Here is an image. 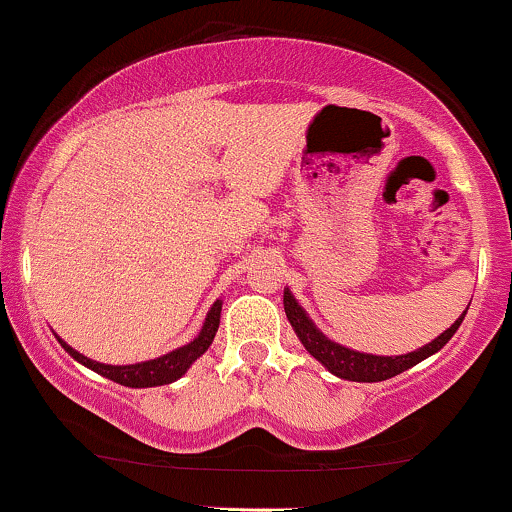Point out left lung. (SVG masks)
I'll use <instances>...</instances> for the list:
<instances>
[{
	"instance_id": "1",
	"label": "left lung",
	"mask_w": 512,
	"mask_h": 512,
	"mask_svg": "<svg viewBox=\"0 0 512 512\" xmlns=\"http://www.w3.org/2000/svg\"><path fill=\"white\" fill-rule=\"evenodd\" d=\"M284 310L286 317H289L293 332L298 334L301 344L308 349L310 356H315L317 361L322 363L330 373L337 375V378L344 380H354V383H380V380L395 378V375L404 373L416 363H421L424 358L433 356L436 351L443 349L445 344L450 342L452 334L457 332V327L462 325L464 315L467 310L457 317L455 322L445 330L440 337L433 339L431 344L421 346V349L411 351V354H402V356H373V354H361V351L346 349V346L332 342L327 339L325 334L315 327V322L310 320L308 313L298 305L296 298L289 289H284Z\"/></svg>"
}]
</instances>
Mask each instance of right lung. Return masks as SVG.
Listing matches in <instances>:
<instances>
[{
    "mask_svg": "<svg viewBox=\"0 0 512 512\" xmlns=\"http://www.w3.org/2000/svg\"><path fill=\"white\" fill-rule=\"evenodd\" d=\"M219 320H221V301H216L211 305V310L207 313V320H204L202 330L190 344L180 346V349L170 351V354L154 358V361H144V363H132V366H105V363L91 361L79 351H74L67 342H62L57 337V342L62 344V349L67 351L69 356L76 358L79 363H84L86 368L96 370L101 373L103 378L113 380V383H120L125 387H156V385H168L175 383V380L182 378L187 373V368L197 361L204 351L209 349L211 342H214L216 330H219Z\"/></svg>",
    "mask_w": 512,
    "mask_h": 512,
    "instance_id": "add662e5",
    "label": "right lung"
}]
</instances>
